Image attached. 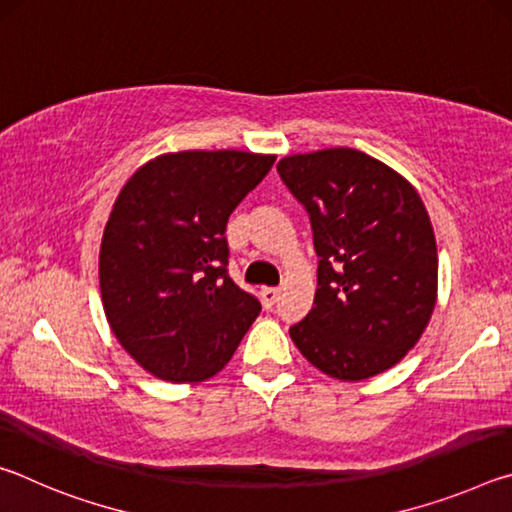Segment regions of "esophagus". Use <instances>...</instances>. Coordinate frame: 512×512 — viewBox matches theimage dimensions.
Returning a JSON list of instances; mask_svg holds the SVG:
<instances>
[{
    "instance_id": "34e87169",
    "label": "esophagus",
    "mask_w": 512,
    "mask_h": 512,
    "mask_svg": "<svg viewBox=\"0 0 512 512\" xmlns=\"http://www.w3.org/2000/svg\"><path fill=\"white\" fill-rule=\"evenodd\" d=\"M259 296H262V305H264L266 309H273L275 302H277V296H280V291H277L275 287H264L262 293H259Z\"/></svg>"
}]
</instances>
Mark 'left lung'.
<instances>
[{"mask_svg": "<svg viewBox=\"0 0 512 512\" xmlns=\"http://www.w3.org/2000/svg\"><path fill=\"white\" fill-rule=\"evenodd\" d=\"M277 173L307 210L318 255L314 307L289 327L293 343L329 377L379 375L436 305V237L418 192L354 149L289 155Z\"/></svg>", "mask_w": 512, "mask_h": 512, "instance_id": "8db88e82", "label": "left lung"}]
</instances>
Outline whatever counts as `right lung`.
<instances>
[{
	"label": "right lung",
	"mask_w": 512,
	"mask_h": 512,
	"mask_svg": "<svg viewBox=\"0 0 512 512\" xmlns=\"http://www.w3.org/2000/svg\"><path fill=\"white\" fill-rule=\"evenodd\" d=\"M273 162L244 151L169 153L119 192L101 241V298L119 343L151 375H216L262 311L228 275L225 225Z\"/></svg>",
	"instance_id": "add662e5"
}]
</instances>
